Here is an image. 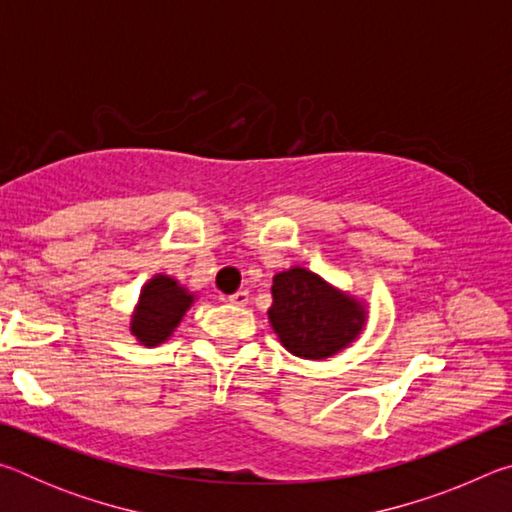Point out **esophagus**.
Wrapping results in <instances>:
<instances>
[{"mask_svg":"<svg viewBox=\"0 0 512 512\" xmlns=\"http://www.w3.org/2000/svg\"><path fill=\"white\" fill-rule=\"evenodd\" d=\"M228 302H230V305H235V307H246L248 305V291L232 293V296L228 298Z\"/></svg>","mask_w":512,"mask_h":512,"instance_id":"1","label":"esophagus"}]
</instances>
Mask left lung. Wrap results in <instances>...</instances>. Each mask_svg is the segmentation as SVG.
Masks as SVG:
<instances>
[{"mask_svg":"<svg viewBox=\"0 0 512 512\" xmlns=\"http://www.w3.org/2000/svg\"><path fill=\"white\" fill-rule=\"evenodd\" d=\"M271 325L284 348L302 359H325L345 348L363 327L359 302L305 268L273 277Z\"/></svg>","mask_w":512,"mask_h":512,"instance_id":"1","label":"left lung"}]
</instances>
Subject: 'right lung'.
Returning <instances> with one entry per match:
<instances>
[{"label":"right lung","mask_w":512,"mask_h":512,"mask_svg":"<svg viewBox=\"0 0 512 512\" xmlns=\"http://www.w3.org/2000/svg\"><path fill=\"white\" fill-rule=\"evenodd\" d=\"M189 305H192V296L185 289H180L176 280L167 275L153 277L142 289L140 307H137L133 318V334L137 341L149 345V348L167 341V336L185 316Z\"/></svg>","instance_id":"add662e5"}]
</instances>
